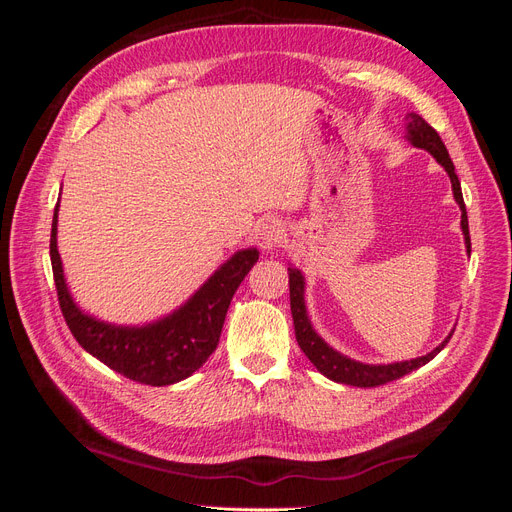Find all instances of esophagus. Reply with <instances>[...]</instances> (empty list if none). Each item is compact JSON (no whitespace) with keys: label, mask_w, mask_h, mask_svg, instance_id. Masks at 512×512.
Returning <instances> with one entry per match:
<instances>
[{"label":"esophagus","mask_w":512,"mask_h":512,"mask_svg":"<svg viewBox=\"0 0 512 512\" xmlns=\"http://www.w3.org/2000/svg\"><path fill=\"white\" fill-rule=\"evenodd\" d=\"M256 235H258L260 247H265V250H275L277 245H282L286 230H284V224L277 218H267L258 224Z\"/></svg>","instance_id":"34e87169"}]
</instances>
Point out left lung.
<instances>
[{
	"label": "left lung",
	"instance_id": "8db88e82",
	"mask_svg": "<svg viewBox=\"0 0 512 512\" xmlns=\"http://www.w3.org/2000/svg\"><path fill=\"white\" fill-rule=\"evenodd\" d=\"M408 138H410V143L414 147H421V149L429 151L431 156L446 168V173H448V177H451V183H453L455 200L461 207V228H463V235H466V247H468V252H472L468 213H466V203H463L459 177L455 173L453 160H451V156H448V151L442 143L440 134L433 130L421 115L410 113L408 115ZM288 275H290V280H288V284H290V312H292V320H294V335H297V342H299L301 350L305 352L307 359L316 365L320 374H324L335 382L361 386V389H374V386H382L386 382L399 380L401 376H406V374H410V371L429 363L433 356H436L448 344V339L453 337V335H448L436 350L421 356V359H412V361H404V363H391V365L356 363L352 359H346L344 354H339L333 348H329L316 335V331L312 329V324H309L307 314H305L303 275L292 267H288Z\"/></svg>",
	"mask_w": 512,
	"mask_h": 512
}]
</instances>
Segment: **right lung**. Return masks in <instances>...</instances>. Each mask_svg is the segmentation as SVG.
<instances>
[{
  "instance_id": "add662e5",
  "label": "right lung",
  "mask_w": 512,
  "mask_h": 512,
  "mask_svg": "<svg viewBox=\"0 0 512 512\" xmlns=\"http://www.w3.org/2000/svg\"><path fill=\"white\" fill-rule=\"evenodd\" d=\"M57 207L51 228L53 280L61 314L76 342L134 382L166 386L192 376L218 348L232 294L256 265L258 252H237L173 316L141 329L115 327L85 316L70 297L57 252Z\"/></svg>"
}]
</instances>
